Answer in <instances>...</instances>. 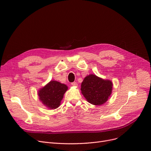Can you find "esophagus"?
Listing matches in <instances>:
<instances>
[{"label":"esophagus","mask_w":151,"mask_h":151,"mask_svg":"<svg viewBox=\"0 0 151 151\" xmlns=\"http://www.w3.org/2000/svg\"><path fill=\"white\" fill-rule=\"evenodd\" d=\"M72 86H77V83H76V82H74V83H72Z\"/></svg>","instance_id":"obj_1"}]
</instances>
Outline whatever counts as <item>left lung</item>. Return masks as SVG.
<instances>
[{
    "label": "left lung",
    "instance_id": "obj_1",
    "mask_svg": "<svg viewBox=\"0 0 151 151\" xmlns=\"http://www.w3.org/2000/svg\"><path fill=\"white\" fill-rule=\"evenodd\" d=\"M113 83L94 74L86 76L81 84V93L89 103L101 105L107 101L112 92Z\"/></svg>",
    "mask_w": 151,
    "mask_h": 151
}]
</instances>
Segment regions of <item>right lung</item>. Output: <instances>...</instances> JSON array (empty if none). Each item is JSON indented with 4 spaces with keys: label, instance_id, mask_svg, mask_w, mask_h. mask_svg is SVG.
Masks as SVG:
<instances>
[{
    "label": "right lung",
    "instance_id": "right-lung-1",
    "mask_svg": "<svg viewBox=\"0 0 151 151\" xmlns=\"http://www.w3.org/2000/svg\"><path fill=\"white\" fill-rule=\"evenodd\" d=\"M68 87L56 81H51L38 91L39 99L49 109H56L60 105Z\"/></svg>",
    "mask_w": 151,
    "mask_h": 151
}]
</instances>
